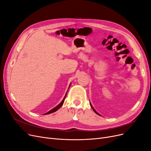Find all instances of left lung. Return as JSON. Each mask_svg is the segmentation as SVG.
Wrapping results in <instances>:
<instances>
[{
	"instance_id": "obj_1",
	"label": "left lung",
	"mask_w": 151,
	"mask_h": 151,
	"mask_svg": "<svg viewBox=\"0 0 151 151\" xmlns=\"http://www.w3.org/2000/svg\"><path fill=\"white\" fill-rule=\"evenodd\" d=\"M90 103V106H91V108H92V109H93V110H94V112H95L96 113V114H98V115H100V116H101V115H100V114H99V113H98V112H97L96 111V110H95V109H94V108H93V106H92V104H91V103Z\"/></svg>"
}]
</instances>
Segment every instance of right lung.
<instances>
[{
	"label": "right lung",
	"instance_id": "1",
	"mask_svg": "<svg viewBox=\"0 0 151 151\" xmlns=\"http://www.w3.org/2000/svg\"><path fill=\"white\" fill-rule=\"evenodd\" d=\"M70 84H70V85H69V87H68V89H69V88H70ZM67 91H68V90H67ZM67 93H66V94H65V96H64V98H63V100L62 101H61V103H60V104H58L57 106H55V108H53V109H52L51 110H50L49 111H48L47 113H45V115H48V114H50V113H54V112H55L56 111H57L58 109L60 108L62 105H63V102H64V100H65V97H66V95H67Z\"/></svg>",
	"mask_w": 151,
	"mask_h": 151
}]
</instances>
